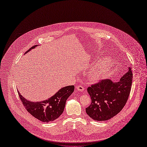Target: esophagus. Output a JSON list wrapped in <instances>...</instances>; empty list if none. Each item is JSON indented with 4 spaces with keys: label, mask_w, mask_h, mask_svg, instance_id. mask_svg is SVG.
Wrapping results in <instances>:
<instances>
[{
    "label": "esophagus",
    "mask_w": 147,
    "mask_h": 147,
    "mask_svg": "<svg viewBox=\"0 0 147 147\" xmlns=\"http://www.w3.org/2000/svg\"><path fill=\"white\" fill-rule=\"evenodd\" d=\"M76 89H77V90L80 91V92H83L84 90V87H83L82 86H77L76 87Z\"/></svg>",
    "instance_id": "34e87169"
}]
</instances>
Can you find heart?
Wrapping results in <instances>:
<instances>
[{
  "label": "heart",
  "instance_id": "1",
  "mask_svg": "<svg viewBox=\"0 0 147 147\" xmlns=\"http://www.w3.org/2000/svg\"><path fill=\"white\" fill-rule=\"evenodd\" d=\"M111 64V59L109 57L102 59L97 64V66L91 69L88 74V78L91 82L98 81L109 68Z\"/></svg>",
  "mask_w": 147,
  "mask_h": 147
}]
</instances>
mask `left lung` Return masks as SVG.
<instances>
[{
  "mask_svg": "<svg viewBox=\"0 0 147 147\" xmlns=\"http://www.w3.org/2000/svg\"><path fill=\"white\" fill-rule=\"evenodd\" d=\"M133 80L131 67L117 82L103 80L88 88L91 104L86 112L94 120L105 121L113 118L123 109L128 99Z\"/></svg>",
  "mask_w": 147,
  "mask_h": 147,
  "instance_id": "8db88e82",
  "label": "left lung"
}]
</instances>
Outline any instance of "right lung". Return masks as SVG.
Wrapping results in <instances>:
<instances>
[{
	"label": "right lung",
	"instance_id": "add662e5",
	"mask_svg": "<svg viewBox=\"0 0 147 147\" xmlns=\"http://www.w3.org/2000/svg\"><path fill=\"white\" fill-rule=\"evenodd\" d=\"M38 45H34L30 50ZM74 91V86H67L60 89L52 97L41 102H31L22 97L18 92L19 97L28 112L34 117L43 122H49L58 119L63 113L66 100Z\"/></svg>",
	"mask_w": 147,
	"mask_h": 147
}]
</instances>
